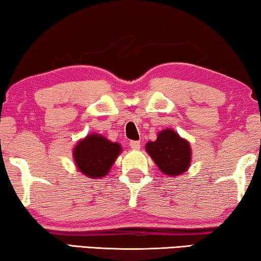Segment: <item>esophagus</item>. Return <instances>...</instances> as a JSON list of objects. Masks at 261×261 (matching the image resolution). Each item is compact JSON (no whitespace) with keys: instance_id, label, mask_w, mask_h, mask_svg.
I'll use <instances>...</instances> for the list:
<instances>
[{"instance_id":"obj_1","label":"esophagus","mask_w":261,"mask_h":261,"mask_svg":"<svg viewBox=\"0 0 261 261\" xmlns=\"http://www.w3.org/2000/svg\"><path fill=\"white\" fill-rule=\"evenodd\" d=\"M129 146L132 149H139L141 145H140V141H135V140H133V141L129 142Z\"/></svg>"}]
</instances>
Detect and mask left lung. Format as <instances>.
Wrapping results in <instances>:
<instances>
[{
    "label": "left lung",
    "instance_id": "8db88e82",
    "mask_svg": "<svg viewBox=\"0 0 261 261\" xmlns=\"http://www.w3.org/2000/svg\"><path fill=\"white\" fill-rule=\"evenodd\" d=\"M146 150L161 172L171 176L181 175L191 162V147L174 130L165 129L159 133L155 141H149Z\"/></svg>",
    "mask_w": 261,
    "mask_h": 261
}]
</instances>
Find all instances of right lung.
Segmentation results:
<instances>
[{"label":"right lung","mask_w":261,"mask_h":261,"mask_svg":"<svg viewBox=\"0 0 261 261\" xmlns=\"http://www.w3.org/2000/svg\"><path fill=\"white\" fill-rule=\"evenodd\" d=\"M120 152L119 143L109 141L102 135L92 134L77 143L74 159L79 171L94 179L107 175Z\"/></svg>","instance_id":"1"}]
</instances>
